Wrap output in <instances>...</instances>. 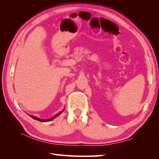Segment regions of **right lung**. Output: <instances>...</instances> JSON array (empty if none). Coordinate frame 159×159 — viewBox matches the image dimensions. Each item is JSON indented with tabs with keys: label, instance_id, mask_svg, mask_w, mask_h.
<instances>
[{
	"label": "right lung",
	"instance_id": "obj_1",
	"mask_svg": "<svg viewBox=\"0 0 159 159\" xmlns=\"http://www.w3.org/2000/svg\"><path fill=\"white\" fill-rule=\"evenodd\" d=\"M64 111V109L61 111H60V112H59L58 113H57L56 115H55L54 117H52V118H50V119H40V118H38V117H35V116H33V115H30V116L32 117V118H33L34 119H35V120H38V121H41V122H48V121H52V119H54V118H56V117H57V116H59V115L63 112Z\"/></svg>",
	"mask_w": 159,
	"mask_h": 159
}]
</instances>
